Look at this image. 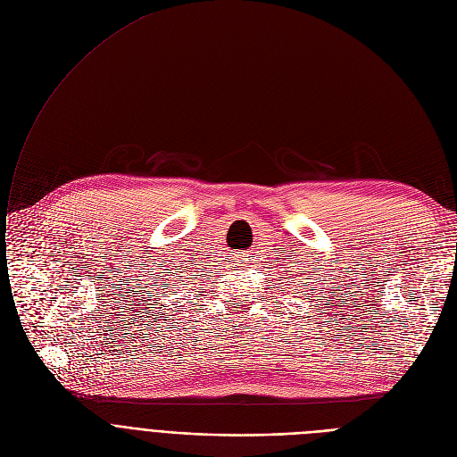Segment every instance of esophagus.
Listing matches in <instances>:
<instances>
[{
    "instance_id": "34e87169",
    "label": "esophagus",
    "mask_w": 457,
    "mask_h": 457,
    "mask_svg": "<svg viewBox=\"0 0 457 457\" xmlns=\"http://www.w3.org/2000/svg\"><path fill=\"white\" fill-rule=\"evenodd\" d=\"M251 256L253 254H249V253H239V254H236V258H234V262H237V265H249L251 263Z\"/></svg>"
}]
</instances>
